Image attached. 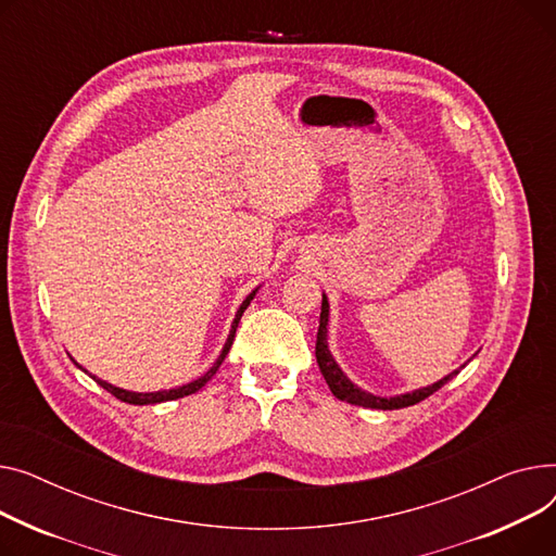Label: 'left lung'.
<instances>
[{
  "label": "left lung",
  "mask_w": 556,
  "mask_h": 556,
  "mask_svg": "<svg viewBox=\"0 0 556 556\" xmlns=\"http://www.w3.org/2000/svg\"><path fill=\"white\" fill-rule=\"evenodd\" d=\"M328 318H330V303L325 299L323 293V303H320V320H318V334H316V364L328 381L332 395L339 397L341 402L354 404V406H364V408H379V410H395V408H406L413 406L421 400H427L429 395H433L435 390H440L446 381H451L460 370H453L451 375H446L444 379L427 386V388H417L413 393H404L397 397H377L372 393H366L358 386H354L345 372L339 368V364L334 362V356L328 348Z\"/></svg>",
  "instance_id": "left-lung-1"
}]
</instances>
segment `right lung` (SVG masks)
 <instances>
[{
    "mask_svg": "<svg viewBox=\"0 0 556 556\" xmlns=\"http://www.w3.org/2000/svg\"><path fill=\"white\" fill-rule=\"evenodd\" d=\"M255 291L257 289H253L249 296L242 301V305H240V309H238V314H236V318H233V325H231V332H228V339H226V343H224V348H222V352H219V356H217V362L211 366V370L206 372V375H202L200 379H194V381H190V383H184V386H179V388H170V390H156V393H132V390H123V388H116V386H112V383H108V381H103V379H98V377H93L98 383H101L108 393H112L116 400H121V402H125V404H135V406H146V404H161V402H173V400H179V397H186V395H192V393H198V390L217 372V368L222 366V362L226 358V354H228V350H231V345H233V339H236V330H238V323H240V318H242V314H244V309L249 307V303L253 301V296H255Z\"/></svg>",
    "mask_w": 556,
    "mask_h": 556,
    "instance_id": "add662e5",
    "label": "right lung"
}]
</instances>
